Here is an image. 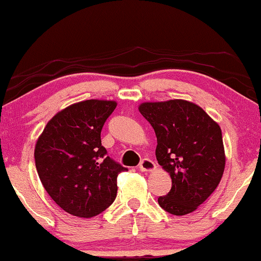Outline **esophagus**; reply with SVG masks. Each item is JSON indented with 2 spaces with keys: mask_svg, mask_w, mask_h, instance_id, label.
Listing matches in <instances>:
<instances>
[{
  "mask_svg": "<svg viewBox=\"0 0 261 261\" xmlns=\"http://www.w3.org/2000/svg\"><path fill=\"white\" fill-rule=\"evenodd\" d=\"M139 169L141 171H153L155 169V164L150 161V159L144 158L142 159V162L140 163Z\"/></svg>",
  "mask_w": 261,
  "mask_h": 261,
  "instance_id": "esophagus-1",
  "label": "esophagus"
}]
</instances>
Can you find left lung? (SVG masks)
<instances>
[{"label": "left lung", "mask_w": 261, "mask_h": 261, "mask_svg": "<svg viewBox=\"0 0 261 261\" xmlns=\"http://www.w3.org/2000/svg\"><path fill=\"white\" fill-rule=\"evenodd\" d=\"M154 128L155 156L172 185L159 205L172 215H186L205 202L225 169L221 128L199 106L184 99L146 102L139 107Z\"/></svg>", "instance_id": "1"}]
</instances>
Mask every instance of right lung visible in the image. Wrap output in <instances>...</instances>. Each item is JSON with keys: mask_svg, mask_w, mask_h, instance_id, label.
Listing matches in <instances>:
<instances>
[{"mask_svg": "<svg viewBox=\"0 0 261 261\" xmlns=\"http://www.w3.org/2000/svg\"><path fill=\"white\" fill-rule=\"evenodd\" d=\"M114 100L87 99L47 122L35 146L37 174L49 197L79 218L100 214L117 197V178L127 170L107 155L100 131Z\"/></svg>", "mask_w": 261, "mask_h": 261, "instance_id": "obj_1", "label": "right lung"}]
</instances>
